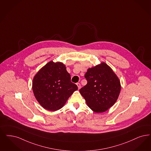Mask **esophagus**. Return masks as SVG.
<instances>
[{
	"mask_svg": "<svg viewBox=\"0 0 151 151\" xmlns=\"http://www.w3.org/2000/svg\"><path fill=\"white\" fill-rule=\"evenodd\" d=\"M76 85H78V89H80V88H81V85H80V84L79 83H78L76 84Z\"/></svg>",
	"mask_w": 151,
	"mask_h": 151,
	"instance_id": "esophagus-1",
	"label": "esophagus"
}]
</instances>
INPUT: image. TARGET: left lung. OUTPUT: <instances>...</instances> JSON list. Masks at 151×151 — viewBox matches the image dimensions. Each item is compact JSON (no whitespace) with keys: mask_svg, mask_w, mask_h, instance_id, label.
<instances>
[{"mask_svg":"<svg viewBox=\"0 0 151 151\" xmlns=\"http://www.w3.org/2000/svg\"><path fill=\"white\" fill-rule=\"evenodd\" d=\"M87 84L79 91L90 109L97 113L106 111L116 102L120 81L105 63L89 68L85 73Z\"/></svg>","mask_w":151,"mask_h":151,"instance_id":"left-lung-1","label":"left lung"}]
</instances>
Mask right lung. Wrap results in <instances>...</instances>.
Returning <instances> with one entry per match:
<instances>
[{"instance_id": "obj_1", "label": "right lung", "mask_w": 151, "mask_h": 151, "mask_svg": "<svg viewBox=\"0 0 151 151\" xmlns=\"http://www.w3.org/2000/svg\"><path fill=\"white\" fill-rule=\"evenodd\" d=\"M78 86L71 81V76L61 62H48L36 73L32 90L43 108L55 111L61 109Z\"/></svg>"}]
</instances>
